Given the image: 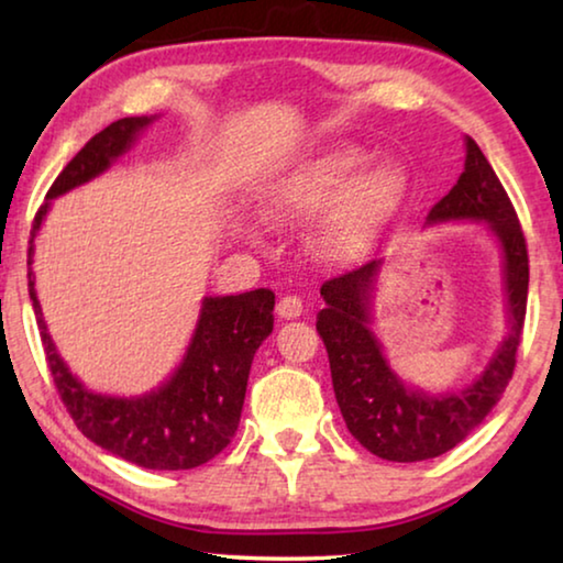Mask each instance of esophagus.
<instances>
[{
    "mask_svg": "<svg viewBox=\"0 0 563 563\" xmlns=\"http://www.w3.org/2000/svg\"><path fill=\"white\" fill-rule=\"evenodd\" d=\"M275 312H278L283 320L300 318L302 316V300L298 298V295H283L278 305H275Z\"/></svg>",
    "mask_w": 563,
    "mask_h": 563,
    "instance_id": "1",
    "label": "esophagus"
}]
</instances>
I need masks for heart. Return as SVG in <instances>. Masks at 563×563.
Wrapping results in <instances>:
<instances>
[{"label":"heart","instance_id":"1","mask_svg":"<svg viewBox=\"0 0 563 563\" xmlns=\"http://www.w3.org/2000/svg\"><path fill=\"white\" fill-rule=\"evenodd\" d=\"M369 161L360 146H330L305 158L268 188L265 213L273 221H298L325 209L312 233V245L325 261L362 258L387 231L409 196L407 170L395 161Z\"/></svg>","mask_w":563,"mask_h":563}]
</instances>
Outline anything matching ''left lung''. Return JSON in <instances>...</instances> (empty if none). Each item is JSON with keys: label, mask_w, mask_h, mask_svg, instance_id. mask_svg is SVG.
<instances>
[{"label": "left lung", "mask_w": 563, "mask_h": 563, "mask_svg": "<svg viewBox=\"0 0 563 563\" xmlns=\"http://www.w3.org/2000/svg\"><path fill=\"white\" fill-rule=\"evenodd\" d=\"M444 221H484L504 251L511 330L484 373L464 389L424 395L389 369L369 330V298L383 261H369L320 288L325 308L318 312L316 325L328 350L342 419L367 452L387 462H422L450 452L484 422L517 367L529 292L527 241L507 190L470 136L460 180L427 216V223Z\"/></svg>", "instance_id": "1"}]
</instances>
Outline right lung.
Here are the masks:
<instances>
[{"label":"right lung","instance_id":"right-lung-1","mask_svg":"<svg viewBox=\"0 0 563 563\" xmlns=\"http://www.w3.org/2000/svg\"><path fill=\"white\" fill-rule=\"evenodd\" d=\"M154 119L126 117L99 131L76 154L46 194L30 238V298L42 330L46 365L74 424L101 450L146 470H194L231 444L241 422L247 375L261 342L273 332L275 295L258 288L225 298H206L201 318L178 369L144 397L97 395L76 379L46 332L34 290L32 255L52 198L103 174L126 154L136 133Z\"/></svg>","mask_w":563,"mask_h":563}]
</instances>
